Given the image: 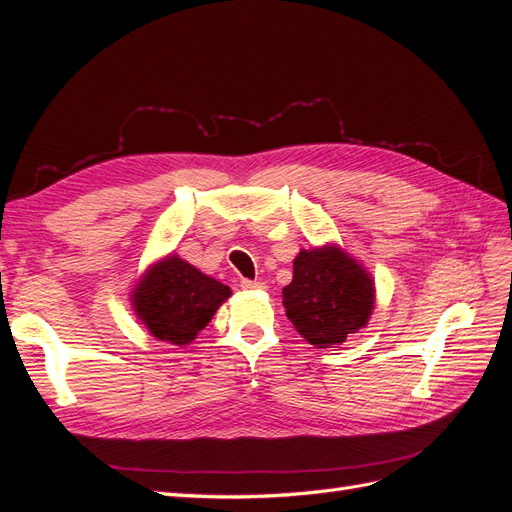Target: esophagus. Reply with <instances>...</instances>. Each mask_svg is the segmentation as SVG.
Here are the masks:
<instances>
[{"mask_svg":"<svg viewBox=\"0 0 512 512\" xmlns=\"http://www.w3.org/2000/svg\"><path fill=\"white\" fill-rule=\"evenodd\" d=\"M241 288H245V290H258V288H262V284L256 282V280H241Z\"/></svg>","mask_w":512,"mask_h":512,"instance_id":"1","label":"esophagus"}]
</instances>
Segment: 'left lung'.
I'll return each instance as SVG.
<instances>
[{"label": "left lung", "instance_id": "8db88e82", "mask_svg": "<svg viewBox=\"0 0 512 512\" xmlns=\"http://www.w3.org/2000/svg\"><path fill=\"white\" fill-rule=\"evenodd\" d=\"M286 316L309 344L333 348L365 327L374 309V282L342 247L303 250L282 290Z\"/></svg>", "mask_w": 512, "mask_h": 512}]
</instances>
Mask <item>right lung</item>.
Returning <instances> with one entry per match:
<instances>
[{
  "instance_id": "right-lung-1",
  "label": "right lung",
  "mask_w": 512,
  "mask_h": 512,
  "mask_svg": "<svg viewBox=\"0 0 512 512\" xmlns=\"http://www.w3.org/2000/svg\"><path fill=\"white\" fill-rule=\"evenodd\" d=\"M228 297V286L200 273L185 260L168 256L138 284L132 305L153 337L185 346L207 327Z\"/></svg>"
}]
</instances>
